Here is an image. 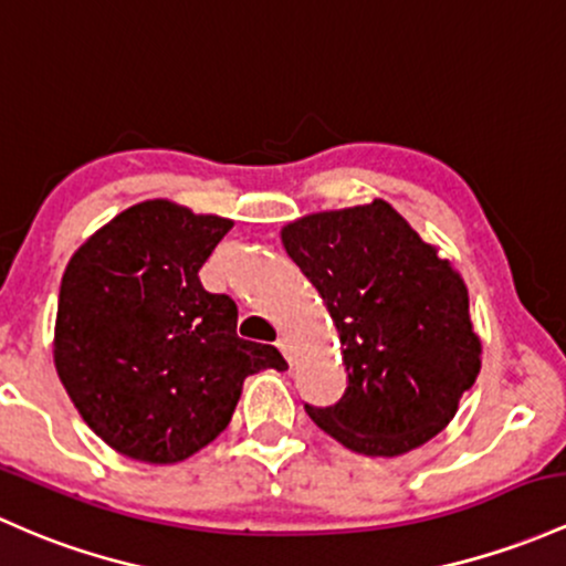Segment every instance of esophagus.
I'll use <instances>...</instances> for the list:
<instances>
[{
	"mask_svg": "<svg viewBox=\"0 0 566 566\" xmlns=\"http://www.w3.org/2000/svg\"><path fill=\"white\" fill-rule=\"evenodd\" d=\"M275 345H277V350H281V354L285 356V361H291V345H289V339L281 337Z\"/></svg>",
	"mask_w": 566,
	"mask_h": 566,
	"instance_id": "esophagus-1",
	"label": "esophagus"
}]
</instances>
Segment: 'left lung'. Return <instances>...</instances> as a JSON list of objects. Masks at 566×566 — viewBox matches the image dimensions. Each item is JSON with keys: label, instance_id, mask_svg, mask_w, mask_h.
Here are the masks:
<instances>
[{"label": "left lung", "instance_id": "1", "mask_svg": "<svg viewBox=\"0 0 566 566\" xmlns=\"http://www.w3.org/2000/svg\"><path fill=\"white\" fill-rule=\"evenodd\" d=\"M343 345L348 388L305 405L350 451L399 455L431 440L480 373L470 296L459 272L382 199L315 212L281 232Z\"/></svg>", "mask_w": 566, "mask_h": 566}]
</instances>
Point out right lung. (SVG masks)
<instances>
[{
  "instance_id": "obj_1",
  "label": "right lung",
  "mask_w": 566,
  "mask_h": 566,
  "mask_svg": "<svg viewBox=\"0 0 566 566\" xmlns=\"http://www.w3.org/2000/svg\"><path fill=\"white\" fill-rule=\"evenodd\" d=\"M229 229L227 218L150 199L66 264L56 373L83 421L129 459H188L229 427L248 375L285 369L277 348L237 337L232 296L199 281Z\"/></svg>"
}]
</instances>
